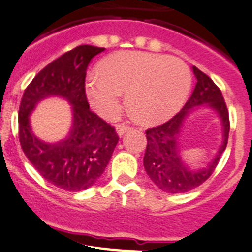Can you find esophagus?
Returning a JSON list of instances; mask_svg holds the SVG:
<instances>
[{
    "instance_id": "obj_1",
    "label": "esophagus",
    "mask_w": 252,
    "mask_h": 252,
    "mask_svg": "<svg viewBox=\"0 0 252 252\" xmlns=\"http://www.w3.org/2000/svg\"><path fill=\"white\" fill-rule=\"evenodd\" d=\"M115 130H117V134L119 135V137H122V135H124V133H126V131L129 130V126H126V124H118L117 128H115Z\"/></svg>"
}]
</instances>
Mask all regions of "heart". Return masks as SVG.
I'll return each instance as SVG.
<instances>
[{
    "label": "heart",
    "instance_id": "b5f03b06",
    "mask_svg": "<svg viewBox=\"0 0 252 252\" xmlns=\"http://www.w3.org/2000/svg\"><path fill=\"white\" fill-rule=\"evenodd\" d=\"M101 75L90 74L85 94L100 117L112 119L126 105L140 122L165 121L182 108L191 89L192 74L185 61L157 54L124 51L104 59Z\"/></svg>",
    "mask_w": 252,
    "mask_h": 252
}]
</instances>
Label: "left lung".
<instances>
[{"label": "left lung", "mask_w": 252, "mask_h": 252, "mask_svg": "<svg viewBox=\"0 0 252 252\" xmlns=\"http://www.w3.org/2000/svg\"><path fill=\"white\" fill-rule=\"evenodd\" d=\"M192 70L197 83L191 98L182 110L167 123L146 131L147 148L143 158L144 169L154 185L168 193H183L202 185L215 171L221 154L227 146L230 121L221 90L196 66H192ZM201 107L214 110L218 114L221 122L222 142L207 166L192 169L182 158L180 133L188 117Z\"/></svg>", "instance_id": "1"}]
</instances>
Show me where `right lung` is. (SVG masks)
<instances>
[{
  "label": "right lung",
  "instance_id": "1",
  "mask_svg": "<svg viewBox=\"0 0 252 252\" xmlns=\"http://www.w3.org/2000/svg\"><path fill=\"white\" fill-rule=\"evenodd\" d=\"M104 47L80 45L45 66L22 95L19 109L20 144L27 159L45 180L69 192L92 187L109 163L117 146L115 129L93 113L85 95L90 61ZM64 98L72 105V126L58 142L40 140L32 131L30 117L38 102Z\"/></svg>",
  "mask_w": 252,
  "mask_h": 252
}]
</instances>
